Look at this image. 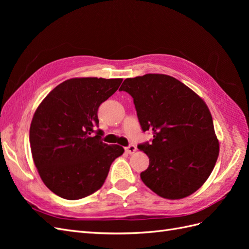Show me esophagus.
Segmentation results:
<instances>
[{"label":"esophagus","mask_w":249,"mask_h":249,"mask_svg":"<svg viewBox=\"0 0 249 249\" xmlns=\"http://www.w3.org/2000/svg\"><path fill=\"white\" fill-rule=\"evenodd\" d=\"M136 150H137L136 146L133 145V144H131V145H129L127 147H125V152H126L127 154H130V155L134 154L135 152H136Z\"/></svg>","instance_id":"34e87169"}]
</instances>
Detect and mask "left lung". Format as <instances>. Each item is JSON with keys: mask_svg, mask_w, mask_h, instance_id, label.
<instances>
[{"mask_svg": "<svg viewBox=\"0 0 249 249\" xmlns=\"http://www.w3.org/2000/svg\"><path fill=\"white\" fill-rule=\"evenodd\" d=\"M134 100L143 131L153 141L139 144L149 158L142 182L159 196L180 199L205 184L218 155L211 112L199 95L176 78L162 73L125 79L119 88Z\"/></svg>", "mask_w": 249, "mask_h": 249, "instance_id": "1", "label": "left lung"}]
</instances>
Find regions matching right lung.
<instances>
[{
    "label": "right lung",
    "instance_id": "add662e5",
    "mask_svg": "<svg viewBox=\"0 0 249 249\" xmlns=\"http://www.w3.org/2000/svg\"><path fill=\"white\" fill-rule=\"evenodd\" d=\"M123 79L72 78L62 82L37 107L30 125V145L35 166L49 189L76 200L104 185L112 162L123 146L95 136L97 110L118 89Z\"/></svg>",
    "mask_w": 249,
    "mask_h": 249
}]
</instances>
